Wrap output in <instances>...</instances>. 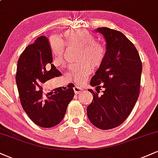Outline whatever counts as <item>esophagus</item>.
I'll use <instances>...</instances> for the list:
<instances>
[{
    "label": "esophagus",
    "mask_w": 158,
    "mask_h": 158,
    "mask_svg": "<svg viewBox=\"0 0 158 158\" xmlns=\"http://www.w3.org/2000/svg\"><path fill=\"white\" fill-rule=\"evenodd\" d=\"M73 90H74V92H75L76 94H79L81 93V92L83 91V88H80V87H77V86H75L73 88Z\"/></svg>",
    "instance_id": "34e87169"
}]
</instances>
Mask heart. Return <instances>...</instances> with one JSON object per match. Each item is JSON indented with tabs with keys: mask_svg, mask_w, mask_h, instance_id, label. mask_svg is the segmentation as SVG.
Returning <instances> with one entry per match:
<instances>
[{
	"mask_svg": "<svg viewBox=\"0 0 158 158\" xmlns=\"http://www.w3.org/2000/svg\"><path fill=\"white\" fill-rule=\"evenodd\" d=\"M49 44L56 66L64 64L65 47L79 48L77 61L79 62L72 65L70 70L78 85L84 84L93 72V66L96 68L100 67L106 58L104 45L95 41L94 35L85 30H68L60 35V40L56 38L50 39Z\"/></svg>",
	"mask_w": 158,
	"mask_h": 158,
	"instance_id": "1",
	"label": "heart"
}]
</instances>
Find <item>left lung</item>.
<instances>
[{
    "mask_svg": "<svg viewBox=\"0 0 158 158\" xmlns=\"http://www.w3.org/2000/svg\"><path fill=\"white\" fill-rule=\"evenodd\" d=\"M97 31L106 39L105 60L90 80L97 87L93 101L87 108L90 123L108 130L120 126L131 114L139 94L142 62L133 43L117 30L100 27ZM104 90L101 95L99 90Z\"/></svg>",
    "mask_w": 158,
    "mask_h": 158,
    "instance_id": "obj_1",
    "label": "left lung"
}]
</instances>
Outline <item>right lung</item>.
Masks as SVG:
<instances>
[{
    "instance_id": "1",
    "label": "right lung",
    "mask_w": 158,
    "mask_h": 158,
    "mask_svg": "<svg viewBox=\"0 0 158 158\" xmlns=\"http://www.w3.org/2000/svg\"><path fill=\"white\" fill-rule=\"evenodd\" d=\"M52 56L48 39L40 36L29 44L20 56L16 84L23 110L37 126L51 128L62 120L67 108L74 97L71 84L59 87L54 94L43 97L42 85L61 73L52 64Z\"/></svg>"
}]
</instances>
